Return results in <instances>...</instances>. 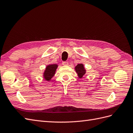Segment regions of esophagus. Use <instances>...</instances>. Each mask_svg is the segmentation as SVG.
<instances>
[{"instance_id": "34e87169", "label": "esophagus", "mask_w": 133, "mask_h": 133, "mask_svg": "<svg viewBox=\"0 0 133 133\" xmlns=\"http://www.w3.org/2000/svg\"><path fill=\"white\" fill-rule=\"evenodd\" d=\"M62 64L63 65H68V62L65 61V62H63Z\"/></svg>"}]
</instances>
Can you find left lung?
I'll return each mask as SVG.
<instances>
[{"label": "left lung", "mask_w": 133, "mask_h": 133, "mask_svg": "<svg viewBox=\"0 0 133 133\" xmlns=\"http://www.w3.org/2000/svg\"><path fill=\"white\" fill-rule=\"evenodd\" d=\"M75 70L76 72V73L78 74V77L79 78H82L83 75L85 74L86 70L84 68V65L83 64H79L75 67Z\"/></svg>", "instance_id": "8db88e82"}]
</instances>
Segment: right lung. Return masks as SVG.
<instances>
[{
    "label": "right lung",
    "mask_w": 133,
    "mask_h": 133,
    "mask_svg": "<svg viewBox=\"0 0 133 133\" xmlns=\"http://www.w3.org/2000/svg\"><path fill=\"white\" fill-rule=\"evenodd\" d=\"M58 65L57 64H50L46 66L45 70L43 73V76L45 80L50 81V80L55 75V71L57 70Z\"/></svg>",
    "instance_id": "1"
}]
</instances>
